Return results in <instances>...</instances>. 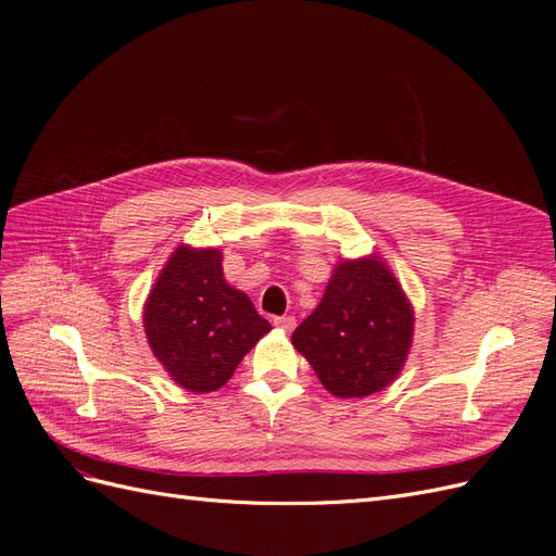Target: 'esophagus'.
<instances>
[{
	"label": "esophagus",
	"mask_w": 556,
	"mask_h": 556,
	"mask_svg": "<svg viewBox=\"0 0 556 556\" xmlns=\"http://www.w3.org/2000/svg\"><path fill=\"white\" fill-rule=\"evenodd\" d=\"M274 325L282 331H292L294 325H296V319L292 315H280V317H274Z\"/></svg>",
	"instance_id": "34e87169"
}]
</instances>
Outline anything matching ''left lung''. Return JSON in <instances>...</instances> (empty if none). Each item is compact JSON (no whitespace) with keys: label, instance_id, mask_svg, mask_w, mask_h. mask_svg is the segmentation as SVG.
<instances>
[{"label":"left lung","instance_id":"obj_1","mask_svg":"<svg viewBox=\"0 0 556 556\" xmlns=\"http://www.w3.org/2000/svg\"><path fill=\"white\" fill-rule=\"evenodd\" d=\"M415 313L380 257L345 260L333 268L317 308L292 333L325 390L362 399L392 384L413 343Z\"/></svg>","mask_w":556,"mask_h":556}]
</instances>
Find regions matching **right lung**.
Here are the masks:
<instances>
[{
  "instance_id": "right-lung-1",
  "label": "right lung",
  "mask_w": 556,
  "mask_h": 556,
  "mask_svg": "<svg viewBox=\"0 0 556 556\" xmlns=\"http://www.w3.org/2000/svg\"><path fill=\"white\" fill-rule=\"evenodd\" d=\"M146 339L182 390L215 392L271 325L223 274V252L178 245L143 306Z\"/></svg>"
}]
</instances>
